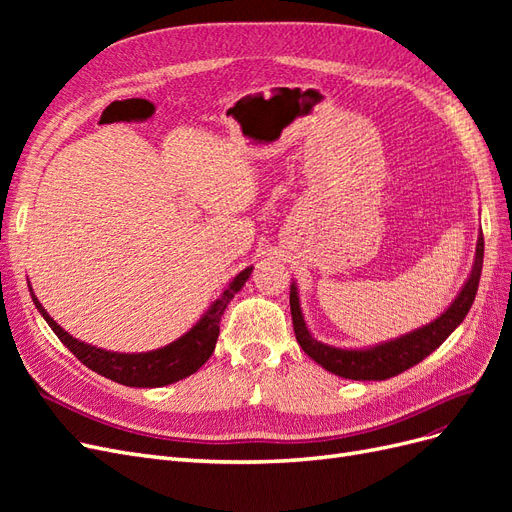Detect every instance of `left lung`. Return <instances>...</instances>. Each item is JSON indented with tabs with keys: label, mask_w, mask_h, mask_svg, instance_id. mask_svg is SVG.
<instances>
[{
	"label": "left lung",
	"mask_w": 512,
	"mask_h": 512,
	"mask_svg": "<svg viewBox=\"0 0 512 512\" xmlns=\"http://www.w3.org/2000/svg\"><path fill=\"white\" fill-rule=\"evenodd\" d=\"M483 254H485V241L483 232H478L476 241V254L474 265L468 275L466 284L461 286L453 303L446 307L436 320H431L425 327H418L406 335H399L389 342H380L369 348H337L322 344L309 333L303 309L299 301V288L297 284H290V314H292V327L297 342L303 348V352L314 359L318 365H322L331 374L348 380H386L393 378L401 371L410 369L412 365L421 363L425 356H429L433 350L440 348L444 339L451 335L463 318L468 316L470 307L474 303L480 271H483Z\"/></svg>",
	"instance_id": "left-lung-1"
}]
</instances>
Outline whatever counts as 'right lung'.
<instances>
[{
    "mask_svg": "<svg viewBox=\"0 0 512 512\" xmlns=\"http://www.w3.org/2000/svg\"><path fill=\"white\" fill-rule=\"evenodd\" d=\"M252 269L254 267H247L237 277H232V282L224 288L220 297L209 305L207 312L200 316V320L188 333H183L179 339H175V342H170L164 348L149 352L126 354L85 344L81 339H76L68 331L61 329L59 324L46 314V309L38 301L32 286H29V294H32V301L38 307L42 318L49 322L53 333L61 339V344H64L83 365L119 384L138 386V389H156V386H166L192 376L194 371H198L209 361V356L215 350V342H218L224 309L232 301V297L245 286V282L250 280Z\"/></svg>",
    "mask_w": 512,
    "mask_h": 512,
    "instance_id": "add662e5",
    "label": "right lung"
}]
</instances>
